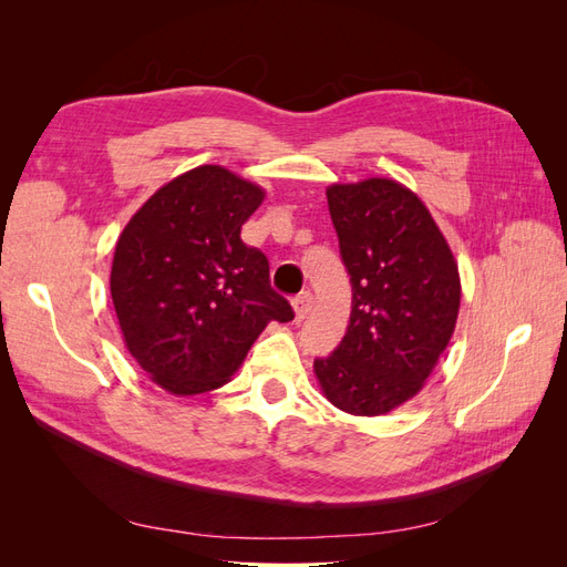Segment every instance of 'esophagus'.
Listing matches in <instances>:
<instances>
[{"instance_id": "34e87169", "label": "esophagus", "mask_w": 567, "mask_h": 567, "mask_svg": "<svg viewBox=\"0 0 567 567\" xmlns=\"http://www.w3.org/2000/svg\"><path fill=\"white\" fill-rule=\"evenodd\" d=\"M315 305V296L310 293V290H305V293H300L296 300H293V310H296V321H302L307 315H310Z\"/></svg>"}]
</instances>
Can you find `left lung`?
<instances>
[{
	"label": "left lung",
	"instance_id": "8db88e82",
	"mask_svg": "<svg viewBox=\"0 0 567 567\" xmlns=\"http://www.w3.org/2000/svg\"><path fill=\"white\" fill-rule=\"evenodd\" d=\"M352 284L346 338L315 359L331 404L354 416L411 400L454 333L461 284L454 255L425 205L392 179L326 192Z\"/></svg>",
	"mask_w": 567,
	"mask_h": 567
}]
</instances>
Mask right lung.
<instances>
[{"label": "right lung", "mask_w": 567, "mask_h": 567, "mask_svg": "<svg viewBox=\"0 0 567 567\" xmlns=\"http://www.w3.org/2000/svg\"><path fill=\"white\" fill-rule=\"evenodd\" d=\"M265 192L219 165L158 188L120 234L111 298L125 346L175 394L219 388L269 321L293 307L269 284V260L241 241Z\"/></svg>", "instance_id": "right-lung-1"}]
</instances>
